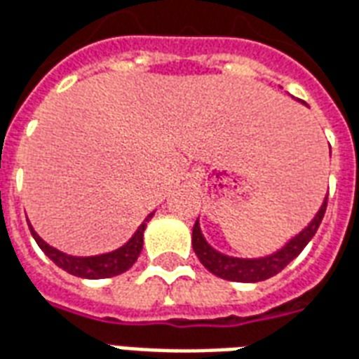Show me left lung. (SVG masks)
<instances>
[{
	"instance_id": "1",
	"label": "left lung",
	"mask_w": 359,
	"mask_h": 359,
	"mask_svg": "<svg viewBox=\"0 0 359 359\" xmlns=\"http://www.w3.org/2000/svg\"><path fill=\"white\" fill-rule=\"evenodd\" d=\"M325 207H327V196L314 215V219L308 222L301 232L294 238L285 243V245L274 251V253L266 255V257H259V259H240V257H230L217 251L213 245H209V241L203 238L200 228V220H196L192 230V247L198 259L203 266L211 272V274L219 276L222 280L228 281H241V283H257V281H264L272 278L283 268L287 266L289 262L293 261L294 257H299L301 251L308 245V241L314 238L316 230L320 228L321 219L325 215Z\"/></svg>"
}]
</instances>
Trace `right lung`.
Returning <instances> with one entry per match:
<instances>
[{"mask_svg":"<svg viewBox=\"0 0 359 359\" xmlns=\"http://www.w3.org/2000/svg\"><path fill=\"white\" fill-rule=\"evenodd\" d=\"M150 213L144 219V222L137 228V232L133 233V238L127 241L126 245H121L116 251L110 253L95 255V257H74V255H66L62 251H58L55 247H51L47 241H43L38 236V232L30 226V232L34 236V240L38 241L39 249L43 251L49 259H51L57 266L66 270L68 274L78 276V278H87V280H100V278H112V276H119L127 272L129 268L137 262L142 245H144V230L148 220L152 219Z\"/></svg>","mask_w":359,"mask_h":359,"instance_id":"add662e5","label":"right lung"}]
</instances>
